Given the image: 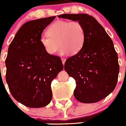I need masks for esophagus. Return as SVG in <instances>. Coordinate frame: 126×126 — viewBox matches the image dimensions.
I'll return each mask as SVG.
<instances>
[{"instance_id": "34e87169", "label": "esophagus", "mask_w": 126, "mask_h": 126, "mask_svg": "<svg viewBox=\"0 0 126 126\" xmlns=\"http://www.w3.org/2000/svg\"><path fill=\"white\" fill-rule=\"evenodd\" d=\"M62 64H63V65H64V64H65V59H64V58H62Z\"/></svg>"}]
</instances>
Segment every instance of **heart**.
<instances>
[{
    "instance_id": "obj_1",
    "label": "heart",
    "mask_w": 126,
    "mask_h": 126,
    "mask_svg": "<svg viewBox=\"0 0 126 126\" xmlns=\"http://www.w3.org/2000/svg\"><path fill=\"white\" fill-rule=\"evenodd\" d=\"M47 33L41 36L40 42L50 55L55 54L60 46L61 54L74 55L82 49L85 42L84 26L77 21H57L48 28Z\"/></svg>"
}]
</instances>
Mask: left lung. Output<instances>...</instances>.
Listing matches in <instances>:
<instances>
[{
  "label": "left lung",
  "instance_id": "obj_1",
  "mask_svg": "<svg viewBox=\"0 0 126 126\" xmlns=\"http://www.w3.org/2000/svg\"><path fill=\"white\" fill-rule=\"evenodd\" d=\"M58 17L78 21L85 29L82 49L68 58L64 65L65 71L76 81L74 97L82 103L99 102L113 92L117 83L119 65L113 42L92 16L64 14Z\"/></svg>",
  "mask_w": 126,
  "mask_h": 126
}]
</instances>
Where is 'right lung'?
<instances>
[{
    "label": "right lung",
    "mask_w": 126,
    "mask_h": 126,
    "mask_svg": "<svg viewBox=\"0 0 126 126\" xmlns=\"http://www.w3.org/2000/svg\"><path fill=\"white\" fill-rule=\"evenodd\" d=\"M55 18L26 22L9 47L6 82L14 99L28 107H43L51 102V83L63 69L61 58L48 53L40 42L43 30Z\"/></svg>",
    "instance_id": "obj_1"
}]
</instances>
